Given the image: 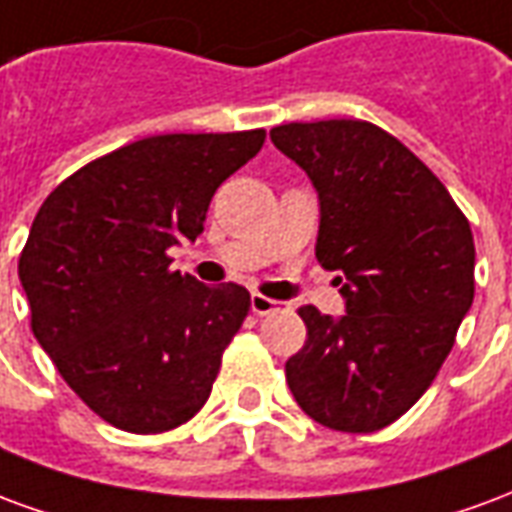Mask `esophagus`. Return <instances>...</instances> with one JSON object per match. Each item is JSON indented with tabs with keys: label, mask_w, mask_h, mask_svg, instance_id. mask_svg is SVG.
I'll return each instance as SVG.
<instances>
[{
	"label": "esophagus",
	"mask_w": 512,
	"mask_h": 512,
	"mask_svg": "<svg viewBox=\"0 0 512 512\" xmlns=\"http://www.w3.org/2000/svg\"><path fill=\"white\" fill-rule=\"evenodd\" d=\"M249 307H252V312H255V315H271V312L279 310V301L268 299V296H260V293H252Z\"/></svg>",
	"instance_id": "esophagus-1"
}]
</instances>
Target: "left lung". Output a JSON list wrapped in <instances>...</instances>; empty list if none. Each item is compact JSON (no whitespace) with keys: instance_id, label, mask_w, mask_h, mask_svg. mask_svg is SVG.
Returning a JSON list of instances; mask_svg holds the SVG:
<instances>
[{"instance_id":"1","label":"left lung","mask_w":512,"mask_h":512,"mask_svg":"<svg viewBox=\"0 0 512 512\" xmlns=\"http://www.w3.org/2000/svg\"><path fill=\"white\" fill-rule=\"evenodd\" d=\"M321 202L315 257L340 271V318L301 307L307 343L285 376L315 422L373 433L403 417L452 351L474 299L461 208L395 136L362 120L271 128Z\"/></svg>"}]
</instances>
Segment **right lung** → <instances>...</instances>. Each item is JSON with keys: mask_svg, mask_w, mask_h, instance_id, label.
I'll use <instances>...</instances> for the list:
<instances>
[{"mask_svg": "<svg viewBox=\"0 0 512 512\" xmlns=\"http://www.w3.org/2000/svg\"><path fill=\"white\" fill-rule=\"evenodd\" d=\"M263 142V128L147 136L90 161L40 205L18 260L32 332L109 425L172 430L211 395L249 290L169 271L167 249L202 233L213 191Z\"/></svg>", "mask_w": 512, "mask_h": 512, "instance_id": "right-lung-1", "label": "right lung"}]
</instances>
